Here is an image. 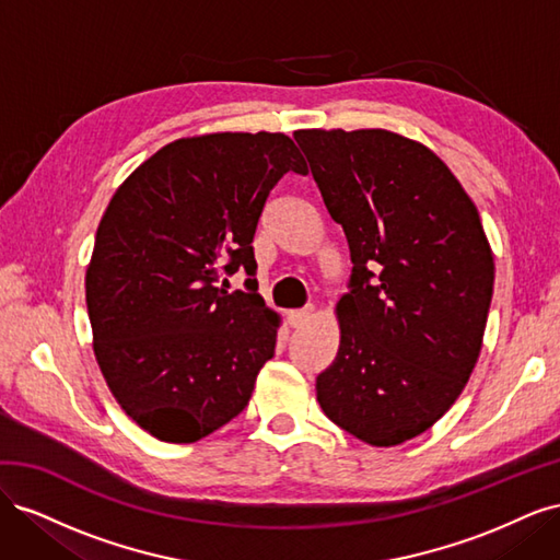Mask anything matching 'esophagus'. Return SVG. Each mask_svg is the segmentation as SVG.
I'll use <instances>...</instances> for the list:
<instances>
[{
	"instance_id": "obj_1",
	"label": "esophagus",
	"mask_w": 560,
	"mask_h": 560,
	"mask_svg": "<svg viewBox=\"0 0 560 560\" xmlns=\"http://www.w3.org/2000/svg\"><path fill=\"white\" fill-rule=\"evenodd\" d=\"M311 313H313L311 308L290 311V313H287V322H290V327H303L311 319Z\"/></svg>"
}]
</instances>
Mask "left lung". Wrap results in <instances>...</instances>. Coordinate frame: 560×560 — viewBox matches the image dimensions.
Segmentation results:
<instances>
[{"label":"left lung","instance_id":"1","mask_svg":"<svg viewBox=\"0 0 560 560\" xmlns=\"http://www.w3.org/2000/svg\"><path fill=\"white\" fill-rule=\"evenodd\" d=\"M350 249L341 346L315 381L331 422L371 446L430 430L479 360L495 266L446 163L389 130H296Z\"/></svg>","mask_w":560,"mask_h":560}]
</instances>
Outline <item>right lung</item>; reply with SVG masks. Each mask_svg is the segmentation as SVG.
<instances>
[{"label": "right lung", "mask_w": 560, "mask_h": 560, "mask_svg": "<svg viewBox=\"0 0 560 560\" xmlns=\"http://www.w3.org/2000/svg\"><path fill=\"white\" fill-rule=\"evenodd\" d=\"M287 173L306 175V163L282 132L177 140L118 186L97 226L95 358L121 409L161 442L226 425L273 358L278 319L257 294L252 241ZM241 267L245 293L218 287Z\"/></svg>", "instance_id": "add662e5"}]
</instances>
